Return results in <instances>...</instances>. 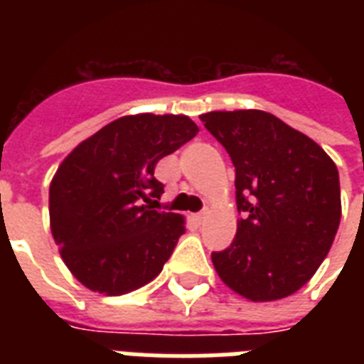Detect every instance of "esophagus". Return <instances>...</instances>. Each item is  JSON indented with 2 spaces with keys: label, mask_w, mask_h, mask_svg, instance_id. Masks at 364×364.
<instances>
[{
  "label": "esophagus",
  "mask_w": 364,
  "mask_h": 364,
  "mask_svg": "<svg viewBox=\"0 0 364 364\" xmlns=\"http://www.w3.org/2000/svg\"><path fill=\"white\" fill-rule=\"evenodd\" d=\"M205 215H208L205 211H200V213H196V215H194V221H196V223H204Z\"/></svg>",
  "instance_id": "34e87169"
}]
</instances>
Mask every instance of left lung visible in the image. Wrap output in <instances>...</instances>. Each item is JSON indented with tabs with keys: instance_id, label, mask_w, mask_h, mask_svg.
<instances>
[{
	"instance_id": "8db88e82",
	"label": "left lung",
	"mask_w": 364,
	"mask_h": 364,
	"mask_svg": "<svg viewBox=\"0 0 364 364\" xmlns=\"http://www.w3.org/2000/svg\"><path fill=\"white\" fill-rule=\"evenodd\" d=\"M236 168V238L211 253L228 287L253 302L285 299L310 282L342 215L336 164L314 139L259 109L200 115Z\"/></svg>"
}]
</instances>
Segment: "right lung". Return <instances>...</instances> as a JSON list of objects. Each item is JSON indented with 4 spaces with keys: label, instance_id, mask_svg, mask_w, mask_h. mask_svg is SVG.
<instances>
[{
    "label": "right lung",
    "instance_id": "1",
    "mask_svg": "<svg viewBox=\"0 0 364 364\" xmlns=\"http://www.w3.org/2000/svg\"><path fill=\"white\" fill-rule=\"evenodd\" d=\"M196 134L198 126L185 115L121 117L60 164L48 188L50 230L85 287L119 296L162 272L185 234V219L153 210L164 193L154 166Z\"/></svg>",
    "mask_w": 364,
    "mask_h": 364
}]
</instances>
